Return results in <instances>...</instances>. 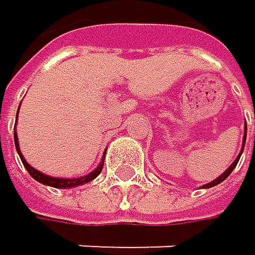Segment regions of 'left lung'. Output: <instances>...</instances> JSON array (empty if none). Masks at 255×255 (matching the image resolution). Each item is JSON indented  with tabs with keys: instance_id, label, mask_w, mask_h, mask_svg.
I'll use <instances>...</instances> for the list:
<instances>
[{
	"instance_id": "obj_1",
	"label": "left lung",
	"mask_w": 255,
	"mask_h": 255,
	"mask_svg": "<svg viewBox=\"0 0 255 255\" xmlns=\"http://www.w3.org/2000/svg\"><path fill=\"white\" fill-rule=\"evenodd\" d=\"M245 142H247V121H245V134H243V143H242V151L239 153V156L236 157V160L228 166L227 168V171H223L217 179H214L213 182H210V183H205V185H202V188H211V187H216V185H219V183H222L225 179H227L231 173H233V170L236 168V165H237V162H239V159H240V156H242V153H243V146H245Z\"/></svg>"
}]
</instances>
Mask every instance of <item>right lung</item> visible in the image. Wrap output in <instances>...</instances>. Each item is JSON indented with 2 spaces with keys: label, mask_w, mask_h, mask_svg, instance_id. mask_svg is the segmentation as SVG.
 <instances>
[{
  "label": "right lung",
  "mask_w": 255,
  "mask_h": 255,
  "mask_svg": "<svg viewBox=\"0 0 255 255\" xmlns=\"http://www.w3.org/2000/svg\"><path fill=\"white\" fill-rule=\"evenodd\" d=\"M18 112H19V109H18ZM16 121H18V118H16ZM13 137H15V146H16V151H18V154H19V157H21L22 165L25 166V170L28 171V174H30L35 180H38L39 183L47 185V187H53V188H75V187H79V185H84V183L92 182V180H93V179H96V177L101 174V171H102V166H104V157H105V156H102V160L99 162V165L96 166V168H95L92 173L87 174V176L75 177V179H65V177H53V176H47V174H44V173L38 171L36 168H33V166L24 159V156H22V153H21V150H19V142H18L16 130H15V133H13Z\"/></svg>",
  "instance_id": "right-lung-1"
}]
</instances>
